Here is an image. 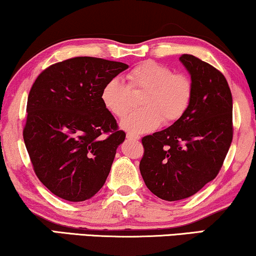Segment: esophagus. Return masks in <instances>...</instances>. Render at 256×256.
Segmentation results:
<instances>
[{"label":"esophagus","instance_id":"obj_1","mask_svg":"<svg viewBox=\"0 0 256 256\" xmlns=\"http://www.w3.org/2000/svg\"><path fill=\"white\" fill-rule=\"evenodd\" d=\"M127 138L128 140H134V141H138L140 140V136L138 135H134V134H127Z\"/></svg>","mask_w":256,"mask_h":256}]
</instances>
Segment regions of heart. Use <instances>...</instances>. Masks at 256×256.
Instances as JSON below:
<instances>
[{
	"label": "heart",
	"mask_w": 256,
	"mask_h": 256,
	"mask_svg": "<svg viewBox=\"0 0 256 256\" xmlns=\"http://www.w3.org/2000/svg\"><path fill=\"white\" fill-rule=\"evenodd\" d=\"M128 86L120 78L104 84L100 93L104 108L116 118L126 114L131 104L130 90L146 89L141 110L122 118L121 128L129 134H144L162 124L177 121L191 102L192 82L188 76L174 73L169 66L146 60L135 66L127 74Z\"/></svg>",
	"instance_id": "heart-1"
}]
</instances>
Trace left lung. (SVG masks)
Here are the masks:
<instances>
[{
  "instance_id": "obj_1",
  "label": "left lung",
  "mask_w": 256,
  "mask_h": 256,
  "mask_svg": "<svg viewBox=\"0 0 256 256\" xmlns=\"http://www.w3.org/2000/svg\"><path fill=\"white\" fill-rule=\"evenodd\" d=\"M192 82L188 110L164 130L144 136L140 171L146 188L168 202L188 198L214 180L233 138L232 93L222 72L182 54Z\"/></svg>"
}]
</instances>
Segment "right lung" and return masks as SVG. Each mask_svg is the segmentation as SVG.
<instances>
[{"label":"right lung","instance_id":"right-lung-1","mask_svg":"<svg viewBox=\"0 0 256 256\" xmlns=\"http://www.w3.org/2000/svg\"><path fill=\"white\" fill-rule=\"evenodd\" d=\"M127 68L124 62L76 57L44 70L31 87L24 143L38 180L57 197L84 202L104 186L126 134L100 93Z\"/></svg>","mask_w":256,"mask_h":256}]
</instances>
